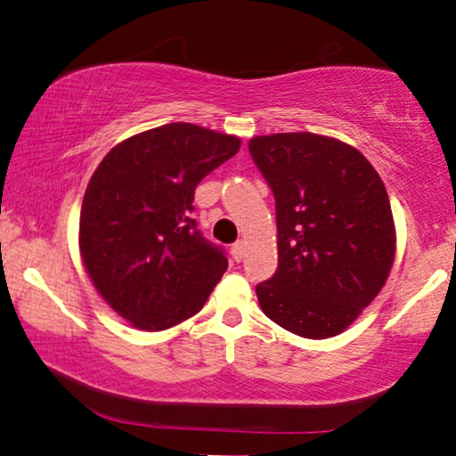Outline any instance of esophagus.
<instances>
[{"mask_svg": "<svg viewBox=\"0 0 456 456\" xmlns=\"http://www.w3.org/2000/svg\"><path fill=\"white\" fill-rule=\"evenodd\" d=\"M244 252H246V244L240 240V242H236V244H232V258L236 260V262H242V258H244Z\"/></svg>", "mask_w": 456, "mask_h": 456, "instance_id": "esophagus-1", "label": "esophagus"}]
</instances>
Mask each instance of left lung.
Wrapping results in <instances>:
<instances>
[{"label": "left lung", "mask_w": 456, "mask_h": 456, "mask_svg": "<svg viewBox=\"0 0 456 456\" xmlns=\"http://www.w3.org/2000/svg\"><path fill=\"white\" fill-rule=\"evenodd\" d=\"M248 150L276 202L278 268L256 286L262 313L298 337H337L393 268L385 183L361 151L329 135H256Z\"/></svg>", "instance_id": "obj_1"}]
</instances>
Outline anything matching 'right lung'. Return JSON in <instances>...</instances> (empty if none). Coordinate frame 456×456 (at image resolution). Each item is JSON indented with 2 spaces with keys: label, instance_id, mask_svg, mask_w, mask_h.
<instances>
[{
  "label": "right lung",
  "instance_id": "1",
  "mask_svg": "<svg viewBox=\"0 0 456 456\" xmlns=\"http://www.w3.org/2000/svg\"><path fill=\"white\" fill-rule=\"evenodd\" d=\"M240 150V138L175 122L111 148L87 183L79 252L95 290L140 330L200 313L226 254L194 220V191Z\"/></svg>",
  "mask_w": 456,
  "mask_h": 456
}]
</instances>
